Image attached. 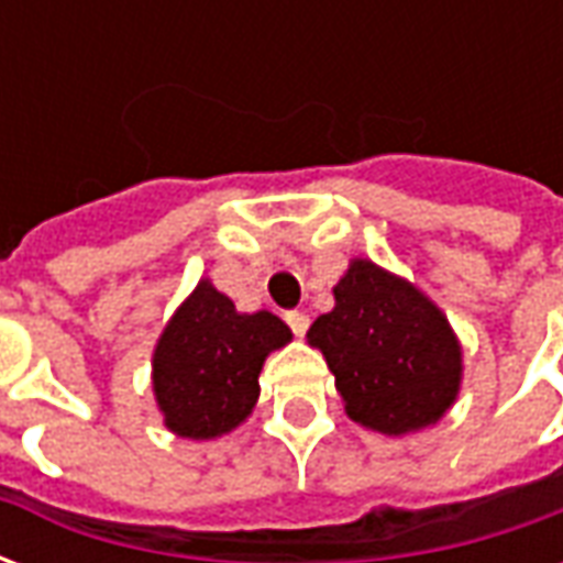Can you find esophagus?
I'll list each match as a JSON object with an SVG mask.
<instances>
[{"label":"esophagus","instance_id":"obj_1","mask_svg":"<svg viewBox=\"0 0 563 563\" xmlns=\"http://www.w3.org/2000/svg\"><path fill=\"white\" fill-rule=\"evenodd\" d=\"M286 325H289V329H292L295 334L301 338V334L307 331V325H310V317H307V313H301V310H289V313H286Z\"/></svg>","mask_w":563,"mask_h":563}]
</instances>
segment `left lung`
<instances>
[{
    "label": "left lung",
    "mask_w": 563,
    "mask_h": 563,
    "mask_svg": "<svg viewBox=\"0 0 563 563\" xmlns=\"http://www.w3.org/2000/svg\"><path fill=\"white\" fill-rule=\"evenodd\" d=\"M346 413L383 434L437 422L455 401L461 346L446 317L416 286L355 258L334 286V310L310 325Z\"/></svg>",
    "instance_id": "1"
}]
</instances>
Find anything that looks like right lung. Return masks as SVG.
I'll list each match as a JSON object with an SVG mask.
<instances>
[{"label":"right lung","instance_id":"1","mask_svg":"<svg viewBox=\"0 0 563 563\" xmlns=\"http://www.w3.org/2000/svg\"><path fill=\"white\" fill-rule=\"evenodd\" d=\"M292 331L268 310L238 313L208 280L196 286L162 331L153 353V391L165 424L189 440H210L253 413L258 371Z\"/></svg>","mask_w":563,"mask_h":563}]
</instances>
